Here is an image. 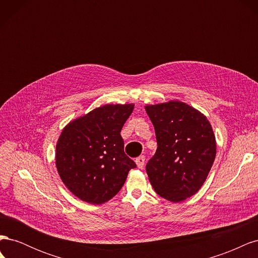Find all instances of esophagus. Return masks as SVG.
<instances>
[{
  "label": "esophagus",
  "instance_id": "34e87169",
  "mask_svg": "<svg viewBox=\"0 0 258 258\" xmlns=\"http://www.w3.org/2000/svg\"><path fill=\"white\" fill-rule=\"evenodd\" d=\"M136 163L139 169H143L144 165H145V157L144 156H140V157H138L136 159Z\"/></svg>",
  "mask_w": 258,
  "mask_h": 258
}]
</instances>
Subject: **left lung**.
Instances as JSON below:
<instances>
[{
  "mask_svg": "<svg viewBox=\"0 0 258 258\" xmlns=\"http://www.w3.org/2000/svg\"><path fill=\"white\" fill-rule=\"evenodd\" d=\"M157 150L146 163L155 191L172 202L183 201L204 185L215 159L216 142L207 117L179 101L147 105Z\"/></svg>",
  "mask_w": 258,
  "mask_h": 258,
  "instance_id": "1",
  "label": "left lung"
}]
</instances>
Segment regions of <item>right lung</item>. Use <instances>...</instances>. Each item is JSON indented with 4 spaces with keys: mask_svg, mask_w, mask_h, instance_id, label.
Returning <instances> with one entry per match:
<instances>
[{
    "mask_svg": "<svg viewBox=\"0 0 258 258\" xmlns=\"http://www.w3.org/2000/svg\"><path fill=\"white\" fill-rule=\"evenodd\" d=\"M135 104H106L70 122L56 146L62 182L77 198L92 205L112 199L137 167L123 152L120 131Z\"/></svg>",
    "mask_w": 258,
    "mask_h": 258,
    "instance_id": "obj_1",
    "label": "right lung"
}]
</instances>
